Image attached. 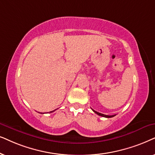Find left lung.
I'll return each instance as SVG.
<instances>
[{
  "mask_svg": "<svg viewBox=\"0 0 155 155\" xmlns=\"http://www.w3.org/2000/svg\"><path fill=\"white\" fill-rule=\"evenodd\" d=\"M93 110V109H92ZM93 111H94V112L95 113H96L97 115H100V116H102V117H114L115 116V115H104V114H103V113H98V112H97V111H96V110H93Z\"/></svg>",
  "mask_w": 155,
  "mask_h": 155,
  "instance_id": "1",
  "label": "left lung"
}]
</instances>
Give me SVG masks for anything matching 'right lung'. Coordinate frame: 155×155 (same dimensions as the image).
<instances>
[{"label": "right lung", "mask_w": 155, "mask_h": 155, "mask_svg": "<svg viewBox=\"0 0 155 155\" xmlns=\"http://www.w3.org/2000/svg\"><path fill=\"white\" fill-rule=\"evenodd\" d=\"M54 110H52V111H50V112H49V113H52V112H54Z\"/></svg>", "instance_id": "add662e5"}]
</instances>
